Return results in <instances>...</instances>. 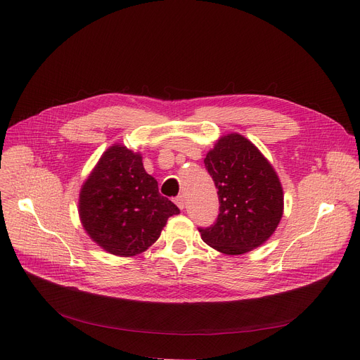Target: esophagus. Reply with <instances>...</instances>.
Wrapping results in <instances>:
<instances>
[{
    "instance_id": "1",
    "label": "esophagus",
    "mask_w": 360,
    "mask_h": 360,
    "mask_svg": "<svg viewBox=\"0 0 360 360\" xmlns=\"http://www.w3.org/2000/svg\"><path fill=\"white\" fill-rule=\"evenodd\" d=\"M175 204L178 205L179 210H184V207H185V200H184V197H182V195L176 197V198H175Z\"/></svg>"
}]
</instances>
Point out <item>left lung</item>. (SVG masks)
<instances>
[{"mask_svg": "<svg viewBox=\"0 0 360 360\" xmlns=\"http://www.w3.org/2000/svg\"><path fill=\"white\" fill-rule=\"evenodd\" d=\"M204 163L217 188L220 213L212 228L200 229L201 239L226 255L247 254L266 243L285 209L273 165L238 132L221 136Z\"/></svg>", "mask_w": 360, "mask_h": 360, "instance_id": "8db88e82", "label": "left lung"}]
</instances>
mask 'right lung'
Here are the masks:
<instances>
[{
  "label": "right lung",
  "instance_id": "right-lung-1",
  "mask_svg": "<svg viewBox=\"0 0 360 360\" xmlns=\"http://www.w3.org/2000/svg\"><path fill=\"white\" fill-rule=\"evenodd\" d=\"M178 207L159 194L140 151L117 143L106 148L82 185L79 216L86 233L117 257H134L153 245Z\"/></svg>",
  "mask_w": 360,
  "mask_h": 360
}]
</instances>
